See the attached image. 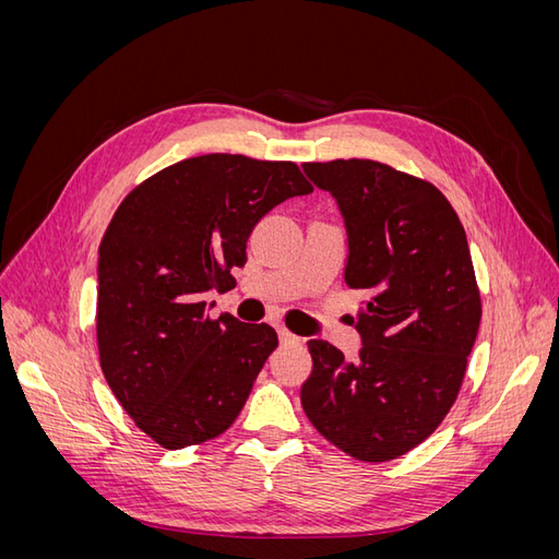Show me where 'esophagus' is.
<instances>
[{
  "label": "esophagus",
  "mask_w": 559,
  "mask_h": 559,
  "mask_svg": "<svg viewBox=\"0 0 559 559\" xmlns=\"http://www.w3.org/2000/svg\"><path fill=\"white\" fill-rule=\"evenodd\" d=\"M277 335H280V343H284V345H286V343H298V337H296L292 331H286L284 326L277 329Z\"/></svg>",
  "instance_id": "esophagus-1"
}]
</instances>
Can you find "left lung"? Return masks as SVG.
I'll return each mask as SVG.
<instances>
[{
  "label": "left lung",
  "instance_id": "left-lung-1",
  "mask_svg": "<svg viewBox=\"0 0 559 559\" xmlns=\"http://www.w3.org/2000/svg\"><path fill=\"white\" fill-rule=\"evenodd\" d=\"M302 173L335 198L345 284L366 298L357 361L326 341L308 343L302 411L354 460H396L441 425L476 343L480 294L466 233L436 186L384 163H306Z\"/></svg>",
  "mask_w": 559,
  "mask_h": 559
}]
</instances>
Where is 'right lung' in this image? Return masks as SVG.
Returning <instances> with one entry per match:
<instances>
[{"label": "right lung", "instance_id": "obj_1", "mask_svg": "<svg viewBox=\"0 0 559 559\" xmlns=\"http://www.w3.org/2000/svg\"><path fill=\"white\" fill-rule=\"evenodd\" d=\"M312 186L289 160L186 158L140 183L99 242L97 349L123 411L167 450L224 433L277 333L210 317L261 218Z\"/></svg>", "mask_w": 559, "mask_h": 559}]
</instances>
